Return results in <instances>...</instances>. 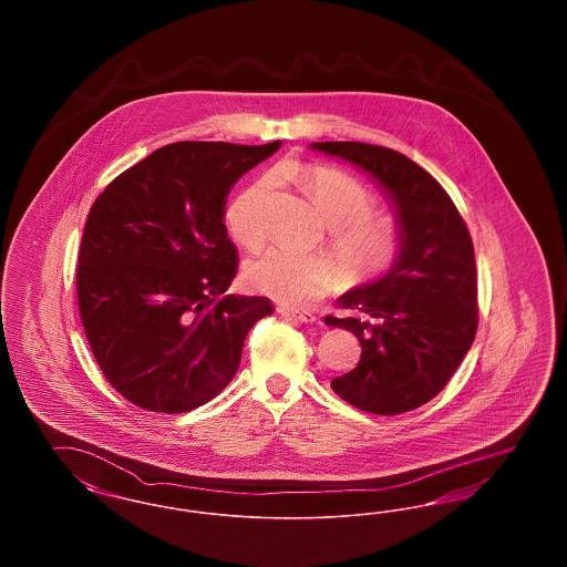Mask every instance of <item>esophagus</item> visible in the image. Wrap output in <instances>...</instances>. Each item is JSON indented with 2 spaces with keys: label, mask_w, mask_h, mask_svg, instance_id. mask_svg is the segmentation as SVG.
<instances>
[{
  "label": "esophagus",
  "mask_w": 567,
  "mask_h": 567,
  "mask_svg": "<svg viewBox=\"0 0 567 567\" xmlns=\"http://www.w3.org/2000/svg\"><path fill=\"white\" fill-rule=\"evenodd\" d=\"M278 312H280L282 317L291 319V321H297V323H317V315H312V312H308V310H293V308L280 306Z\"/></svg>",
  "instance_id": "1"
}]
</instances>
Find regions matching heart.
I'll list each match as a JSON object with an SVG mask.
<instances>
[{
    "label": "heart",
    "mask_w": 567,
    "mask_h": 567,
    "mask_svg": "<svg viewBox=\"0 0 567 567\" xmlns=\"http://www.w3.org/2000/svg\"><path fill=\"white\" fill-rule=\"evenodd\" d=\"M308 193L329 231L331 248L342 259L354 282L374 280L395 266L404 234L389 216H374L377 199L349 174L310 163L289 162L278 167ZM274 189V178L264 176L240 190L227 206L225 220L238 243L255 248L264 243V202ZM248 285L287 306H306L329 293L344 280L342 266L324 252H297L274 246L246 266Z\"/></svg>",
    "instance_id": "heart-1"
}]
</instances>
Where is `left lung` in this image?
I'll list each match as a JSON object with an SVG mask.
<instances>
[{"mask_svg":"<svg viewBox=\"0 0 567 567\" xmlns=\"http://www.w3.org/2000/svg\"><path fill=\"white\" fill-rule=\"evenodd\" d=\"M315 151L368 172L395 208L404 246L377 282L340 297L344 327L361 344L359 365L331 389L372 414H400L433 400L455 374L478 327L470 231L440 183L402 153L363 142H315Z\"/></svg>","mask_w":567,"mask_h":567,"instance_id":"obj_1","label":"left lung"}]
</instances>
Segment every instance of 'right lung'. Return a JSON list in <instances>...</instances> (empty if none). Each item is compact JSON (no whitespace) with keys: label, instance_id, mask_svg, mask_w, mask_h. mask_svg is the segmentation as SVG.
Segmentation results:
<instances>
[{"label":"right lung","instance_id":"obj_1","mask_svg":"<svg viewBox=\"0 0 567 567\" xmlns=\"http://www.w3.org/2000/svg\"><path fill=\"white\" fill-rule=\"evenodd\" d=\"M174 142L110 183L82 234L76 291L97 365L132 404L181 414L236 377L268 297L227 296L238 252L225 202L280 148Z\"/></svg>","mask_w":567,"mask_h":567}]
</instances>
